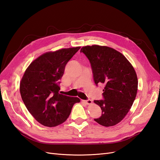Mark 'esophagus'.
I'll list each match as a JSON object with an SVG mask.
<instances>
[{"label": "esophagus", "instance_id": "34e87169", "mask_svg": "<svg viewBox=\"0 0 160 160\" xmlns=\"http://www.w3.org/2000/svg\"><path fill=\"white\" fill-rule=\"evenodd\" d=\"M82 101H83V103H85V104L87 105H89V104H91L92 103V101L91 99H88V100H82Z\"/></svg>", "mask_w": 160, "mask_h": 160}]
</instances>
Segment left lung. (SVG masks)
Instances as JSON below:
<instances>
[{
    "mask_svg": "<svg viewBox=\"0 0 160 160\" xmlns=\"http://www.w3.org/2000/svg\"><path fill=\"white\" fill-rule=\"evenodd\" d=\"M89 59L95 85L103 84V99L95 100L102 110L94 119L105 127L118 124L129 112L138 91V77L133 66L119 51L106 46L83 47Z\"/></svg>",
    "mask_w": 160,
    "mask_h": 160,
    "instance_id": "obj_1",
    "label": "left lung"
}]
</instances>
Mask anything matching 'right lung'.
Returning <instances> with one entry per match:
<instances>
[{"mask_svg": "<svg viewBox=\"0 0 160 160\" xmlns=\"http://www.w3.org/2000/svg\"><path fill=\"white\" fill-rule=\"evenodd\" d=\"M80 47L48 52L33 61L20 83L22 99L38 123L55 127L67 120L78 98L60 94V80L68 61Z\"/></svg>", "mask_w": 160, "mask_h": 160, "instance_id": "obj_1", "label": "right lung"}]
</instances>
